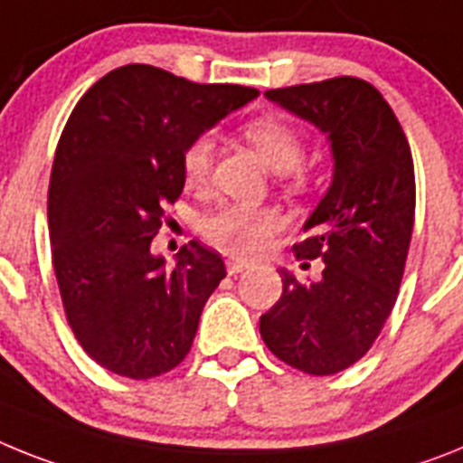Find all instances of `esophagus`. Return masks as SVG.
Segmentation results:
<instances>
[{
    "mask_svg": "<svg viewBox=\"0 0 463 463\" xmlns=\"http://www.w3.org/2000/svg\"><path fill=\"white\" fill-rule=\"evenodd\" d=\"M248 269V262H241V260H227V271L232 276L241 274V271Z\"/></svg>",
    "mask_w": 463,
    "mask_h": 463,
    "instance_id": "1",
    "label": "esophagus"
}]
</instances>
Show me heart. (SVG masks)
<instances>
[{"mask_svg":"<svg viewBox=\"0 0 463 463\" xmlns=\"http://www.w3.org/2000/svg\"><path fill=\"white\" fill-rule=\"evenodd\" d=\"M243 136L262 161L279 175L290 173L292 184H302L299 164L304 159V140L292 126L279 118H255L246 124ZM213 137L201 136L183 152V173L189 187H201L211 175ZM280 229V215L274 208L227 203L203 220V236L213 246L234 258H255Z\"/></svg>","mask_w":463,"mask_h":463,"instance_id":"heart-1","label":"heart"}]
</instances>
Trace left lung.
I'll return each mask as SVG.
<instances>
[{
	"label": "left lung",
	"mask_w": 463,
	"mask_h": 463,
	"mask_svg": "<svg viewBox=\"0 0 463 463\" xmlns=\"http://www.w3.org/2000/svg\"><path fill=\"white\" fill-rule=\"evenodd\" d=\"M267 100L330 142L333 183L304 222L298 260L321 258V280L280 269L283 295L260 318L271 354L307 374H335L367 354L401 288L414 224V165L389 102L363 79L274 89Z\"/></svg>",
	"instance_id": "obj_1"
}]
</instances>
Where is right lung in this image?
Listing matches in <instances>:
<instances>
[{
    "label": "right lung",
    "mask_w": 463,
    "mask_h": 463,
    "mask_svg": "<svg viewBox=\"0 0 463 463\" xmlns=\"http://www.w3.org/2000/svg\"><path fill=\"white\" fill-rule=\"evenodd\" d=\"M258 96L124 65L90 86L67 118L49 187L53 269L74 337L109 373L159 377L192 349L224 262L189 241L165 269L152 239L183 194L189 142Z\"/></svg>",
    "instance_id": "right-lung-1"
}]
</instances>
